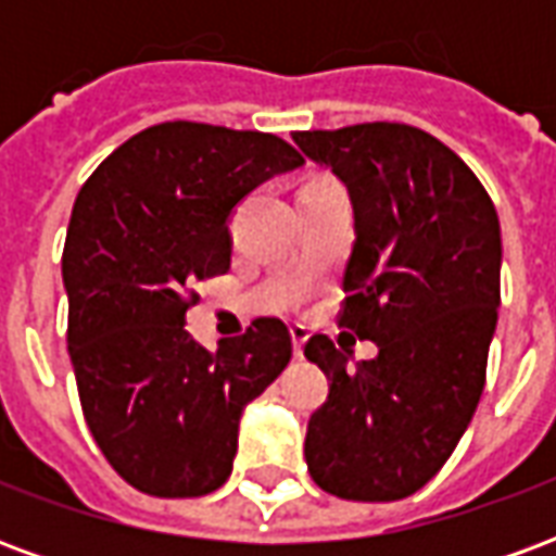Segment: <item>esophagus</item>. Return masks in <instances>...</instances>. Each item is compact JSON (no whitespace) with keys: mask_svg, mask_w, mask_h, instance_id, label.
<instances>
[{"mask_svg":"<svg viewBox=\"0 0 556 556\" xmlns=\"http://www.w3.org/2000/svg\"><path fill=\"white\" fill-rule=\"evenodd\" d=\"M309 339V330L303 325H291V345H294V357H303V345Z\"/></svg>","mask_w":556,"mask_h":556,"instance_id":"esophagus-1","label":"esophagus"}]
</instances>
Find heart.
Wrapping results in <instances>:
<instances>
[{
  "instance_id": "heart-1",
  "label": "heart",
  "mask_w": 556,
  "mask_h": 556,
  "mask_svg": "<svg viewBox=\"0 0 556 556\" xmlns=\"http://www.w3.org/2000/svg\"><path fill=\"white\" fill-rule=\"evenodd\" d=\"M325 181H330V178H315V181H309L306 187H313V184H325Z\"/></svg>"
}]
</instances>
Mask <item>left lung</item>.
<instances>
[{"label": "left lung", "instance_id": "obj_1", "mask_svg": "<svg viewBox=\"0 0 556 556\" xmlns=\"http://www.w3.org/2000/svg\"><path fill=\"white\" fill-rule=\"evenodd\" d=\"M349 187L354 250L339 325L378 345L349 366L306 342L330 381L306 429L315 485L345 501H402L429 482L470 426L501 306V219L455 151L396 122L294 134Z\"/></svg>", "mask_w": 556, "mask_h": 556}]
</instances>
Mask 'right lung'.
Segmentation results:
<instances>
[{
  "label": "right lung",
  "instance_id": "1",
  "mask_svg": "<svg viewBox=\"0 0 556 556\" xmlns=\"http://www.w3.org/2000/svg\"><path fill=\"white\" fill-rule=\"evenodd\" d=\"M303 166L286 139L195 122L130 137L83 184L62 279L67 354L94 441L134 489L202 497L231 473L243 408L291 361L279 318L202 349L184 315L190 286L229 270L243 195Z\"/></svg>",
  "mask_w": 556,
  "mask_h": 556
}]
</instances>
